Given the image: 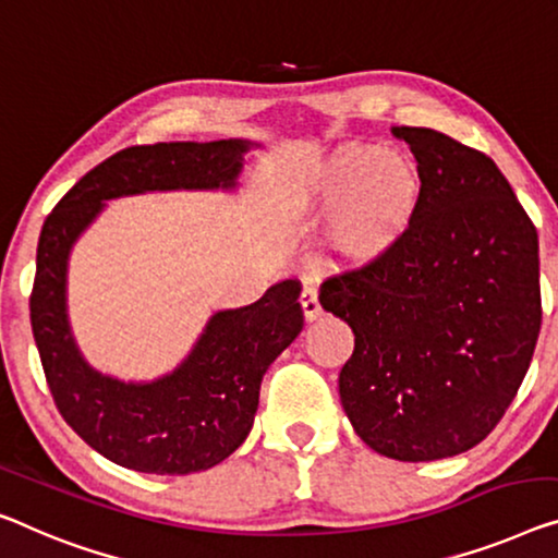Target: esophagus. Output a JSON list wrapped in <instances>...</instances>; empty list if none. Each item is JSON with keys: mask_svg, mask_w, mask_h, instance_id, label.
Here are the masks:
<instances>
[{"mask_svg": "<svg viewBox=\"0 0 558 558\" xmlns=\"http://www.w3.org/2000/svg\"><path fill=\"white\" fill-rule=\"evenodd\" d=\"M301 307H303V315H305L307 323L318 320L320 315H323L318 293H315L313 286H305V288H303V293H301Z\"/></svg>", "mask_w": 558, "mask_h": 558, "instance_id": "1", "label": "esophagus"}]
</instances>
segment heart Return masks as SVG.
Listing matches in <instances>:
<instances>
[{"instance_id": "1", "label": "heart", "mask_w": 558, "mask_h": 558, "mask_svg": "<svg viewBox=\"0 0 558 558\" xmlns=\"http://www.w3.org/2000/svg\"><path fill=\"white\" fill-rule=\"evenodd\" d=\"M423 187L421 165L405 149L345 143L290 185L282 207L303 226H328L332 268L368 270L411 235Z\"/></svg>"}]
</instances>
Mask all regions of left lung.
I'll return each instance as SVG.
<instances>
[{"instance_id":"1","label":"left lung","mask_w":558,"mask_h":558,"mask_svg":"<svg viewBox=\"0 0 558 558\" xmlns=\"http://www.w3.org/2000/svg\"><path fill=\"white\" fill-rule=\"evenodd\" d=\"M423 172L411 235L384 263L328 278L351 326L340 403L365 446L438 461L481 444L526 376L542 328L538 235L492 157L428 128H390Z\"/></svg>"}]
</instances>
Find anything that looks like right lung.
I'll return each instance as SVG.
<instances>
[{"instance_id":"right-lung-1","label":"right lung","mask_w":558,"mask_h":558,"mask_svg":"<svg viewBox=\"0 0 558 558\" xmlns=\"http://www.w3.org/2000/svg\"><path fill=\"white\" fill-rule=\"evenodd\" d=\"M251 140L157 143L120 149L89 170L49 213L37 245L29 298L32 332L62 418L112 463L185 476L226 461L247 438L270 363L303 330L298 280L260 301L218 311L178 368L155 380H120L80 353L66 315L72 247L107 199L168 190L238 187Z\"/></svg>"}]
</instances>
